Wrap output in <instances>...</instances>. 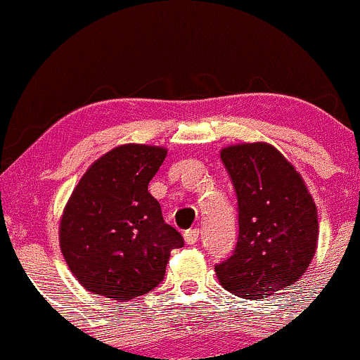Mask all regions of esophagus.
Returning <instances> with one entry per match:
<instances>
[{"instance_id": "esophagus-1", "label": "esophagus", "mask_w": 360, "mask_h": 360, "mask_svg": "<svg viewBox=\"0 0 360 360\" xmlns=\"http://www.w3.org/2000/svg\"><path fill=\"white\" fill-rule=\"evenodd\" d=\"M198 239H200V229H188V231L184 232V240H186V244H189V246L198 243Z\"/></svg>"}]
</instances>
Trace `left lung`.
Masks as SVG:
<instances>
[{
  "instance_id": "left-lung-1",
  "label": "left lung",
  "mask_w": 360,
  "mask_h": 360,
  "mask_svg": "<svg viewBox=\"0 0 360 360\" xmlns=\"http://www.w3.org/2000/svg\"><path fill=\"white\" fill-rule=\"evenodd\" d=\"M239 208L234 255L217 264L224 289L264 299L289 289L309 268L318 246V208L309 189L282 153L264 141L220 150Z\"/></svg>"
}]
</instances>
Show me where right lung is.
I'll return each mask as SVG.
<instances>
[{"label": "right lung", "instance_id": "obj_1", "mask_svg": "<svg viewBox=\"0 0 360 360\" xmlns=\"http://www.w3.org/2000/svg\"><path fill=\"white\" fill-rule=\"evenodd\" d=\"M167 148L128 143L86 169L59 220V246L92 294L124 302L162 282L171 251L184 244L164 222L148 183Z\"/></svg>", "mask_w": 360, "mask_h": 360}]
</instances>
